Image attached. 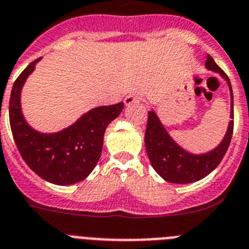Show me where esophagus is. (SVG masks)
<instances>
[{"instance_id": "esophagus-1", "label": "esophagus", "mask_w": 249, "mask_h": 249, "mask_svg": "<svg viewBox=\"0 0 249 249\" xmlns=\"http://www.w3.org/2000/svg\"><path fill=\"white\" fill-rule=\"evenodd\" d=\"M142 101V96L139 93H135V92H131L129 93L126 97L124 99L125 105H131V104H137V102Z\"/></svg>"}]
</instances>
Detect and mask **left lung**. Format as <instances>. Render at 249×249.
I'll return each mask as SVG.
<instances>
[{
    "label": "left lung",
    "mask_w": 249,
    "mask_h": 249,
    "mask_svg": "<svg viewBox=\"0 0 249 249\" xmlns=\"http://www.w3.org/2000/svg\"><path fill=\"white\" fill-rule=\"evenodd\" d=\"M206 68L219 73L228 82L231 89V118L228 125L227 134L218 147L204 154H192L182 149L172 138L168 135L167 130L162 125L156 112H148V123L145 129V148L149 157L150 164L162 178L167 182L172 183H191L206 177L210 172L218 167L223 157L227 153L228 147L231 144L234 126V110H233V91L231 81L223 72L220 67L215 63L210 55L206 58Z\"/></svg>",
    "instance_id": "1"
}]
</instances>
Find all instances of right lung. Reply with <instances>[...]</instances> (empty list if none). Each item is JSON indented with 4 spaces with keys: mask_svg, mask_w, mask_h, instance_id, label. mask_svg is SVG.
I'll use <instances>...</instances> for the list:
<instances>
[{
    "mask_svg": "<svg viewBox=\"0 0 249 249\" xmlns=\"http://www.w3.org/2000/svg\"><path fill=\"white\" fill-rule=\"evenodd\" d=\"M39 60L31 62L12 86L8 107L12 135L22 160L37 176L55 185H72L92 172L101 156L106 128L120 115L124 104L92 108L58 133L44 134L34 130L25 121L20 96Z\"/></svg>",
    "mask_w": 249,
    "mask_h": 249,
    "instance_id": "1",
    "label": "right lung"
}]
</instances>
